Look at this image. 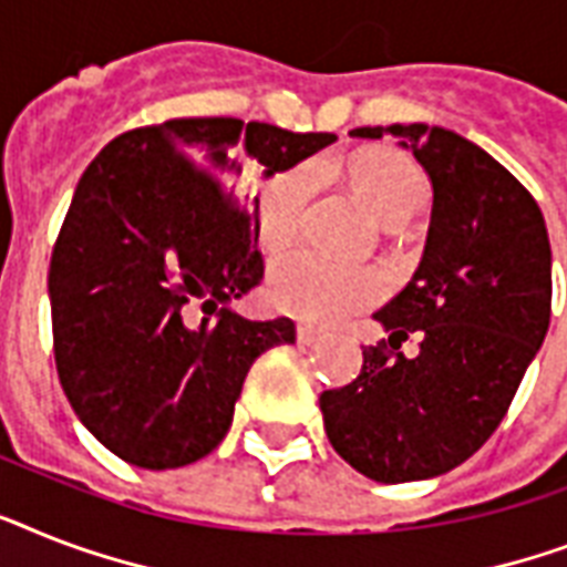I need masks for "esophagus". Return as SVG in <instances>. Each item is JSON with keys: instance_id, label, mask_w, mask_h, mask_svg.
I'll return each mask as SVG.
<instances>
[{"instance_id": "obj_1", "label": "esophagus", "mask_w": 567, "mask_h": 567, "mask_svg": "<svg viewBox=\"0 0 567 567\" xmlns=\"http://www.w3.org/2000/svg\"><path fill=\"white\" fill-rule=\"evenodd\" d=\"M320 338H323V329H317V326L308 323L297 326V343H302V347H311V343H317Z\"/></svg>"}]
</instances>
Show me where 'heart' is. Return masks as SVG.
<instances>
[{"label": "heart", "mask_w": 567, "mask_h": 567, "mask_svg": "<svg viewBox=\"0 0 567 567\" xmlns=\"http://www.w3.org/2000/svg\"><path fill=\"white\" fill-rule=\"evenodd\" d=\"M361 200L388 227H402L425 209L431 183L413 159L404 154L361 156L349 168ZM317 188L311 165H297L265 186L259 204V238L265 247L279 250L299 233L306 206ZM268 293L285 315L308 323H338L358 315L384 293L381 276L370 268L326 259L315 250H291L270 268Z\"/></svg>", "instance_id": "obj_1"}]
</instances>
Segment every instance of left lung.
<instances>
[{
  "instance_id": "left-lung-1",
  "label": "left lung",
  "mask_w": 567,
  "mask_h": 567,
  "mask_svg": "<svg viewBox=\"0 0 567 567\" xmlns=\"http://www.w3.org/2000/svg\"><path fill=\"white\" fill-rule=\"evenodd\" d=\"M399 136L434 186L416 274L375 311L388 340L363 347L352 384L326 390L329 443L379 483L427 481L466 463L507 416L550 326V241L513 174L460 133L427 124L355 127ZM413 333L420 352L398 349Z\"/></svg>"
}]
</instances>
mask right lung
Masks as SVG:
<instances>
[{
  "label": "right lung",
  "instance_id": "1",
  "mask_svg": "<svg viewBox=\"0 0 567 567\" xmlns=\"http://www.w3.org/2000/svg\"><path fill=\"white\" fill-rule=\"evenodd\" d=\"M334 142L241 118H172L104 145L75 188L49 268L54 363L95 440L140 468H179L227 436L252 361L293 343L288 317L247 320L229 302L265 276V177Z\"/></svg>",
  "mask_w": 567,
  "mask_h": 567
}]
</instances>
